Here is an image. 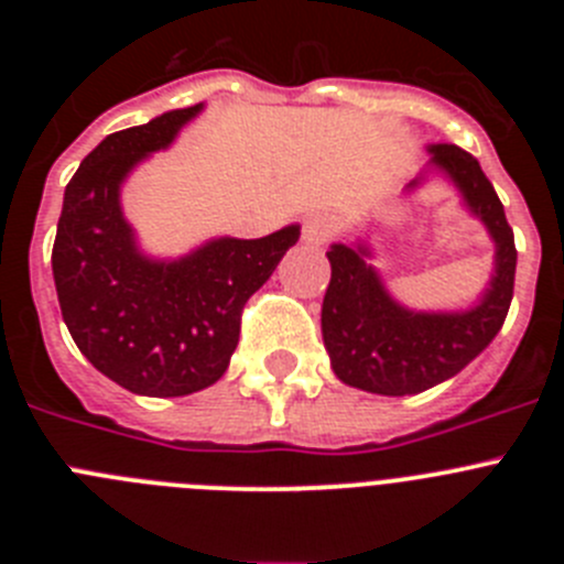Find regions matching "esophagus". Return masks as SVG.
<instances>
[{
	"mask_svg": "<svg viewBox=\"0 0 564 564\" xmlns=\"http://www.w3.org/2000/svg\"><path fill=\"white\" fill-rule=\"evenodd\" d=\"M330 231H333L330 217H325V214H311V217L305 220V226H302V239H305L307 246H325Z\"/></svg>",
	"mask_w": 564,
	"mask_h": 564,
	"instance_id": "1",
	"label": "esophagus"
}]
</instances>
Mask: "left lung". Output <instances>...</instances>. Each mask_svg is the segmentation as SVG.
<instances>
[{"label":"left lung","instance_id":"obj_1","mask_svg":"<svg viewBox=\"0 0 564 564\" xmlns=\"http://www.w3.org/2000/svg\"><path fill=\"white\" fill-rule=\"evenodd\" d=\"M430 172L446 174L463 203L495 239V273L468 311H410L390 296L367 262L364 242L327 251L330 285L322 302V336L330 367L347 387L376 395H415L457 376L500 333L514 296L517 248L495 186L477 158L455 143H432ZM426 181V172L406 192Z\"/></svg>","mask_w":564,"mask_h":564}]
</instances>
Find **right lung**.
<instances>
[{"label":"right lung","mask_w":564,"mask_h":564,"mask_svg":"<svg viewBox=\"0 0 564 564\" xmlns=\"http://www.w3.org/2000/svg\"><path fill=\"white\" fill-rule=\"evenodd\" d=\"M200 109L107 134L64 188L53 242L64 325L87 361L134 395L181 398L220 381L242 307L299 239V226H285L259 239H208L181 259L138 248L121 208L123 181Z\"/></svg>","instance_id":"obj_1"}]
</instances>
